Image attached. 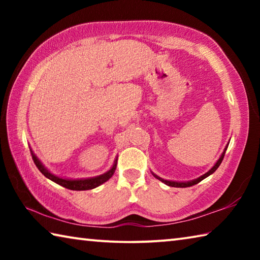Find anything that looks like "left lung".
<instances>
[{
    "instance_id": "1",
    "label": "left lung",
    "mask_w": 260,
    "mask_h": 260,
    "mask_svg": "<svg viewBox=\"0 0 260 260\" xmlns=\"http://www.w3.org/2000/svg\"><path fill=\"white\" fill-rule=\"evenodd\" d=\"M228 144H230V143H228ZM228 144H227V146H226L225 150L222 151L221 156L219 157V159L217 160V162H215V164H214L212 167H211V170H209L208 172L204 173L203 175H201L200 178H197V179H193V180H190V181H171V180H165V179H162V178H160V177H158V175H157V174H155V173H152V174H153V177L157 178L158 180H160L161 182H164L165 184H167V186H170V187L186 188V187H190V186H193V184H196V183L201 182L202 180H204L205 178H208L209 175H211V174H212V173H214V172H215V170H217L218 167L220 166V164H221V161H222V159H223V156H225V152H226L227 148H228Z\"/></svg>"
}]
</instances>
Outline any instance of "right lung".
Returning a JSON list of instances; mask_svg holds the SVG:
<instances>
[{
    "label": "right lung",
    "instance_id": "add662e5",
    "mask_svg": "<svg viewBox=\"0 0 260 260\" xmlns=\"http://www.w3.org/2000/svg\"><path fill=\"white\" fill-rule=\"evenodd\" d=\"M30 153H32V158L35 162V165L39 169V171L45 175L46 178H48L51 181L56 182L57 184H60L61 187H65L68 189H71V190H89V189H94L96 187L101 186V184L107 182L108 180L112 177L114 171H116L117 167V159L118 157H116V159L113 161V165L111 169L107 172L98 175V177H93V178H86V179H68V178H60L58 175L52 174L49 170H47V167L42 164L41 160L35 156V153L33 152L32 149H29Z\"/></svg>",
    "mask_w": 260,
    "mask_h": 260
}]
</instances>
